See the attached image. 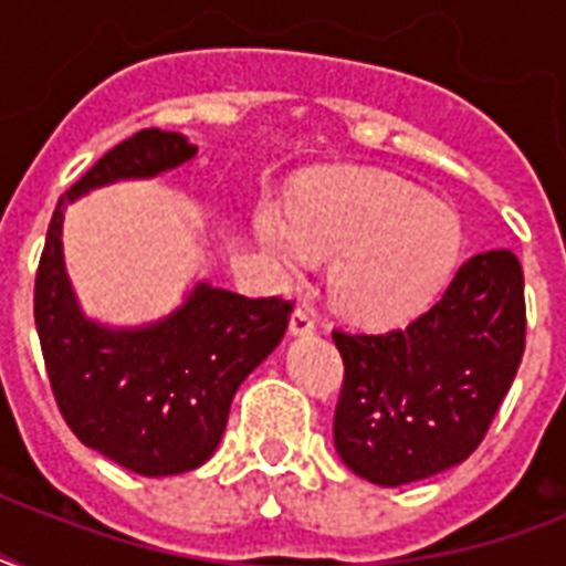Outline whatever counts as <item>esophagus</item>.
I'll list each match as a JSON object with an SVG mask.
<instances>
[{"mask_svg": "<svg viewBox=\"0 0 566 566\" xmlns=\"http://www.w3.org/2000/svg\"><path fill=\"white\" fill-rule=\"evenodd\" d=\"M317 328V314L308 305H296L291 317V332L293 335H311Z\"/></svg>", "mask_w": 566, "mask_h": 566, "instance_id": "34e87169", "label": "esophagus"}]
</instances>
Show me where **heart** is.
Returning a JSON list of instances; mask_svg holds the SVG:
<instances>
[{"label":"heart","mask_w":566,"mask_h":566,"mask_svg":"<svg viewBox=\"0 0 566 566\" xmlns=\"http://www.w3.org/2000/svg\"><path fill=\"white\" fill-rule=\"evenodd\" d=\"M258 234L284 273H300L308 258H337L335 305L364 326L413 317L461 255L455 213L408 181L367 170L319 176L293 199L291 226L261 211Z\"/></svg>","instance_id":"obj_1"}]
</instances>
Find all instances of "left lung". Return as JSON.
Wrapping results in <instances>:
<instances>
[{"instance_id": "1", "label": "left lung", "mask_w": 566, "mask_h": 566, "mask_svg": "<svg viewBox=\"0 0 566 566\" xmlns=\"http://www.w3.org/2000/svg\"><path fill=\"white\" fill-rule=\"evenodd\" d=\"M332 337L344 355L337 455L385 488L429 479L473 455L517 376L526 349L520 258L479 252L408 326Z\"/></svg>"}]
</instances>
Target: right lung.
Returning <instances> with one entry per match:
<instances>
[{"mask_svg": "<svg viewBox=\"0 0 566 566\" xmlns=\"http://www.w3.org/2000/svg\"><path fill=\"white\" fill-rule=\"evenodd\" d=\"M179 132L144 128L105 153L57 199L34 279V326L57 408L84 447L140 475L196 470L220 443L240 381L291 323L284 296L199 284L158 326L111 332L78 314L61 258L64 208L84 190L190 161Z\"/></svg>", "mask_w": 566, "mask_h": 566, "instance_id": "obj_1", "label": "right lung"}]
</instances>
